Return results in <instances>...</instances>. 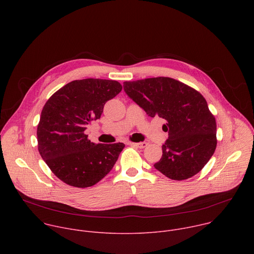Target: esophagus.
Listing matches in <instances>:
<instances>
[{
  "label": "esophagus",
  "instance_id": "esophagus-1",
  "mask_svg": "<svg viewBox=\"0 0 254 254\" xmlns=\"http://www.w3.org/2000/svg\"><path fill=\"white\" fill-rule=\"evenodd\" d=\"M130 146H133V147H136V148H139V149H143L146 148L148 146V142L146 141H142V142H129Z\"/></svg>",
  "mask_w": 254,
  "mask_h": 254
}]
</instances>
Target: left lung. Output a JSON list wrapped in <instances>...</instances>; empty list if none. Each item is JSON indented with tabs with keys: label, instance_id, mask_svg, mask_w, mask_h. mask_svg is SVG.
<instances>
[{
	"label": "left lung",
	"instance_id": "obj_1",
	"mask_svg": "<svg viewBox=\"0 0 254 254\" xmlns=\"http://www.w3.org/2000/svg\"><path fill=\"white\" fill-rule=\"evenodd\" d=\"M126 93L151 118L166 120L168 139L154 167L166 177L182 181L199 173L213 156L216 121L206 99L194 88L170 77L124 82Z\"/></svg>",
	"mask_w": 254,
	"mask_h": 254
}]
</instances>
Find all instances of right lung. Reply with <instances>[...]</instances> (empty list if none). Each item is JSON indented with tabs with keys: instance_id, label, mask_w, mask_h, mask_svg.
Returning <instances> with one entry per match:
<instances>
[{
	"instance_id": "1",
	"label": "right lung",
	"mask_w": 254,
	"mask_h": 254,
	"mask_svg": "<svg viewBox=\"0 0 254 254\" xmlns=\"http://www.w3.org/2000/svg\"><path fill=\"white\" fill-rule=\"evenodd\" d=\"M123 89L116 80H74L45 103L37 127L38 151L52 173L65 184L87 188L112 171L125 143L91 142L84 133L100 119L107 100Z\"/></svg>"
}]
</instances>
